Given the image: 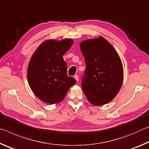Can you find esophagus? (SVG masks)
I'll use <instances>...</instances> for the list:
<instances>
[{"label":"esophagus","instance_id":"esophagus-1","mask_svg":"<svg viewBox=\"0 0 149 149\" xmlns=\"http://www.w3.org/2000/svg\"><path fill=\"white\" fill-rule=\"evenodd\" d=\"M74 78L75 79H76V80L77 81H78V80H79V76H78L77 74H76V75H74Z\"/></svg>","mask_w":149,"mask_h":149}]
</instances>
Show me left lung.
<instances>
[{
    "instance_id": "8db88e82",
    "label": "left lung",
    "mask_w": 149,
    "mask_h": 149,
    "mask_svg": "<svg viewBox=\"0 0 149 149\" xmlns=\"http://www.w3.org/2000/svg\"><path fill=\"white\" fill-rule=\"evenodd\" d=\"M86 65L81 86L89 102L102 106L111 102L123 80L121 58L110 43L102 36L80 44Z\"/></svg>"
}]
</instances>
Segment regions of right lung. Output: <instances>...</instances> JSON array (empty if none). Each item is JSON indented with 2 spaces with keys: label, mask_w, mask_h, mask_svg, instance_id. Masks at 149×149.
Instances as JSON below:
<instances>
[{
  "label": "right lung",
  "mask_w": 149,
  "mask_h": 149,
  "mask_svg": "<svg viewBox=\"0 0 149 149\" xmlns=\"http://www.w3.org/2000/svg\"><path fill=\"white\" fill-rule=\"evenodd\" d=\"M73 44L71 39L46 40L31 57L27 78L34 94L45 103L61 102L77 80L67 74V65L63 56Z\"/></svg>",
  "instance_id": "add662e5"
}]
</instances>
